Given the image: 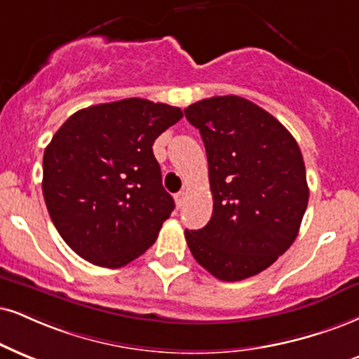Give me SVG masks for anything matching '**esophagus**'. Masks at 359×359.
Returning <instances> with one entry per match:
<instances>
[{"label":"esophagus","instance_id":"1","mask_svg":"<svg viewBox=\"0 0 359 359\" xmlns=\"http://www.w3.org/2000/svg\"><path fill=\"white\" fill-rule=\"evenodd\" d=\"M175 201H176V206H178V208L183 206V203H184V191L176 193L175 194Z\"/></svg>","mask_w":359,"mask_h":359}]
</instances>
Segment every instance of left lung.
<instances>
[{"label":"left lung","instance_id":"obj_1","mask_svg":"<svg viewBox=\"0 0 359 359\" xmlns=\"http://www.w3.org/2000/svg\"><path fill=\"white\" fill-rule=\"evenodd\" d=\"M206 148L213 215L184 231L189 251L221 281L266 269L293 245L308 206L302 149L291 133L241 96H215L184 109Z\"/></svg>","mask_w":359,"mask_h":359}]
</instances>
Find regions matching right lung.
<instances>
[{
  "mask_svg": "<svg viewBox=\"0 0 359 359\" xmlns=\"http://www.w3.org/2000/svg\"><path fill=\"white\" fill-rule=\"evenodd\" d=\"M183 118L176 106L128 98L72 114L43 156V196L57 233L96 266L121 268L156 241L175 210L153 154Z\"/></svg>",
  "mask_w": 359,
  "mask_h": 359,
  "instance_id": "add662e5",
  "label": "right lung"
}]
</instances>
